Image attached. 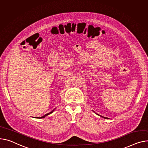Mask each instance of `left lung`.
<instances>
[{"instance_id": "obj_1", "label": "left lung", "mask_w": 148, "mask_h": 148, "mask_svg": "<svg viewBox=\"0 0 148 148\" xmlns=\"http://www.w3.org/2000/svg\"><path fill=\"white\" fill-rule=\"evenodd\" d=\"M103 118H104V119H108V118H106V117H105V116H102Z\"/></svg>"}]
</instances>
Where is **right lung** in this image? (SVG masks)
<instances>
[{
	"instance_id": "right-lung-1",
	"label": "right lung",
	"mask_w": 148,
	"mask_h": 148,
	"mask_svg": "<svg viewBox=\"0 0 148 148\" xmlns=\"http://www.w3.org/2000/svg\"><path fill=\"white\" fill-rule=\"evenodd\" d=\"M55 109H54L53 110H52L51 112H49V113H48V114H45V115H43V116H41V117H37V119H43V118H45L46 116H47V115H49V114H51V113H52L53 111H54V110H55Z\"/></svg>"
}]
</instances>
